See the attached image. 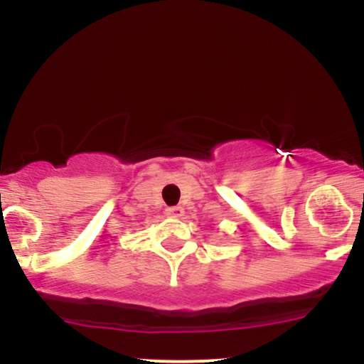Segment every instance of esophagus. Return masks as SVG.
I'll use <instances>...</instances> for the list:
<instances>
[{
    "instance_id": "esophagus-1",
    "label": "esophagus",
    "mask_w": 364,
    "mask_h": 364,
    "mask_svg": "<svg viewBox=\"0 0 364 364\" xmlns=\"http://www.w3.org/2000/svg\"><path fill=\"white\" fill-rule=\"evenodd\" d=\"M183 214H185V208H183L181 205L168 207V208H166V215L174 217V219H178V217H181Z\"/></svg>"
}]
</instances>
